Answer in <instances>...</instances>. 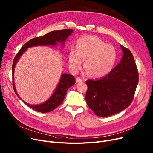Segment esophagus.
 <instances>
[{
  "instance_id": "esophagus-1",
  "label": "esophagus",
  "mask_w": 153,
  "mask_h": 153,
  "mask_svg": "<svg viewBox=\"0 0 153 153\" xmlns=\"http://www.w3.org/2000/svg\"><path fill=\"white\" fill-rule=\"evenodd\" d=\"M76 82L79 83V82H81L82 81V79L80 77H77L76 79Z\"/></svg>"
}]
</instances>
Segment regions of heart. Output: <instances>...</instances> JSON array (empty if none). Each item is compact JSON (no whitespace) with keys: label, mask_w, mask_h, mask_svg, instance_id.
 Segmentation results:
<instances>
[{"label":"heart","mask_w":153,"mask_h":153,"mask_svg":"<svg viewBox=\"0 0 153 153\" xmlns=\"http://www.w3.org/2000/svg\"><path fill=\"white\" fill-rule=\"evenodd\" d=\"M117 53L113 45L106 44L102 40L94 36L79 39L76 49H71L69 53L70 68L77 71L84 62V68L89 76L102 77L113 69Z\"/></svg>","instance_id":"heart-1"}]
</instances>
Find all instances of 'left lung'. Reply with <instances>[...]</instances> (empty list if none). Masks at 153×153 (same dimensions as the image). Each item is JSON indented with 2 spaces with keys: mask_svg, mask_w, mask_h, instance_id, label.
Returning <instances> with one entry per match:
<instances>
[{
  "mask_svg": "<svg viewBox=\"0 0 153 153\" xmlns=\"http://www.w3.org/2000/svg\"><path fill=\"white\" fill-rule=\"evenodd\" d=\"M123 57L120 63L108 74L86 81L85 100L99 117L119 113L131 104L139 81V75L131 52L121 45Z\"/></svg>",
  "mask_w": 153,
  "mask_h": 153,
  "instance_id": "obj_1",
  "label": "left lung"
}]
</instances>
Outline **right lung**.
<instances>
[{
    "instance_id": "1",
    "label": "right lung",
    "mask_w": 153,
    "mask_h": 153,
    "mask_svg": "<svg viewBox=\"0 0 153 153\" xmlns=\"http://www.w3.org/2000/svg\"><path fill=\"white\" fill-rule=\"evenodd\" d=\"M73 32V30L69 29H63L59 30L52 31L47 34H45L41 37H38L30 39L27 42H26L22 48L19 51V52L16 56L14 62L12 64V78H13V88L16 92V95L21 99L25 103V104L29 106L31 109H34L37 112H49L56 109L60 105L65 96L68 90L72 85H74L76 82L75 78L72 75L64 73L61 75L60 81H59L57 88H56L54 92H53L52 96L48 99L47 101L43 103L37 105H32L29 103L25 102L22 99L19 97L17 91L16 90L15 84L14 82V69L17 61L19 60L20 57L24 54L29 48L34 47L38 45H54L56 46L59 42L61 43L64 47V42L66 39Z\"/></svg>"
}]
</instances>
